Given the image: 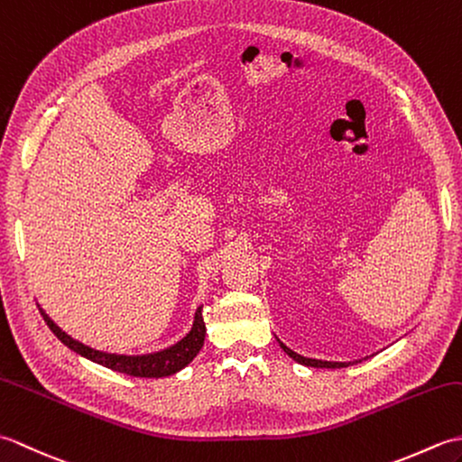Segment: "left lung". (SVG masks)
<instances>
[{"mask_svg": "<svg viewBox=\"0 0 462 462\" xmlns=\"http://www.w3.org/2000/svg\"><path fill=\"white\" fill-rule=\"evenodd\" d=\"M278 343H280V347L288 353V356L293 359V361H298V363H301V365H306V367H319V369H341V367H349V365H353V363H361V359L359 361H321V359H311V357H303V356H300V353H296V351H291L288 346H283V343L278 339Z\"/></svg>", "mask_w": 462, "mask_h": 462, "instance_id": "left-lung-1", "label": "left lung"}]
</instances>
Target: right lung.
<instances>
[{
  "label": "right lung",
  "mask_w": 462,
  "mask_h": 462,
  "mask_svg": "<svg viewBox=\"0 0 462 462\" xmlns=\"http://www.w3.org/2000/svg\"><path fill=\"white\" fill-rule=\"evenodd\" d=\"M39 311H42L43 319L47 321L49 329H51L57 339L67 346L71 351L79 353L81 357L89 359L93 363H99L103 367H109L113 371L125 373V375L131 377H151V379H159V377H169L184 369L189 363L199 356V351L204 346V337H206V326L202 319V306L196 308L194 313V321L190 331L186 336L172 343V346L164 347L161 351H152V353H143V356H123V353H106L93 349L85 343L73 339L69 333H65L57 323L47 316L45 310L39 306Z\"/></svg>",
  "instance_id": "right-lung-1"
}]
</instances>
